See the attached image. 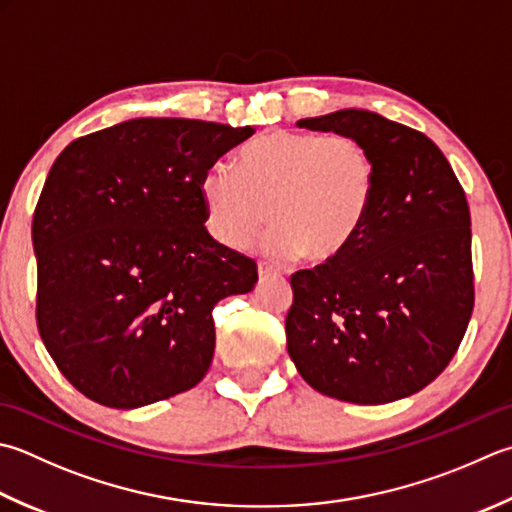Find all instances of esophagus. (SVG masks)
<instances>
[{"label":"esophagus","instance_id":"obj_1","mask_svg":"<svg viewBox=\"0 0 512 512\" xmlns=\"http://www.w3.org/2000/svg\"><path fill=\"white\" fill-rule=\"evenodd\" d=\"M257 273H259V279L277 277V275H279V268L270 266V264H266V262H259V266H257Z\"/></svg>","mask_w":512,"mask_h":512}]
</instances>
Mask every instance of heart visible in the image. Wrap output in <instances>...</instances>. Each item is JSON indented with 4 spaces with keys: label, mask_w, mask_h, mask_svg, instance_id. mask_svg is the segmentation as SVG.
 I'll return each mask as SVG.
<instances>
[{
    "label": "heart",
    "mask_w": 512,
    "mask_h": 512,
    "mask_svg": "<svg viewBox=\"0 0 512 512\" xmlns=\"http://www.w3.org/2000/svg\"><path fill=\"white\" fill-rule=\"evenodd\" d=\"M377 164L348 135L273 130L239 153V170L224 162L199 182L206 226L230 248H246L264 233L275 255L304 253L326 264L353 246L375 199Z\"/></svg>",
    "instance_id": "1"
}]
</instances>
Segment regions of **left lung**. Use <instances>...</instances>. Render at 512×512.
I'll return each mask as SVG.
<instances>
[{
	"instance_id": "1",
	"label": "left lung",
	"mask_w": 512,
	"mask_h": 512,
	"mask_svg": "<svg viewBox=\"0 0 512 512\" xmlns=\"http://www.w3.org/2000/svg\"><path fill=\"white\" fill-rule=\"evenodd\" d=\"M299 128L348 135L377 164L366 226L344 255L290 277L286 346L322 395L388 404L448 366L473 315L470 210L435 142L364 108Z\"/></svg>"
}]
</instances>
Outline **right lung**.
<instances>
[{
	"label": "right lung",
	"instance_id": "obj_1",
	"mask_svg": "<svg viewBox=\"0 0 512 512\" xmlns=\"http://www.w3.org/2000/svg\"><path fill=\"white\" fill-rule=\"evenodd\" d=\"M253 133L137 117L75 139L55 159L33 217L37 328L88 399L133 410L208 373L213 308L250 293L257 266L208 235L199 182Z\"/></svg>",
	"mask_w": 512,
	"mask_h": 512
}]
</instances>
